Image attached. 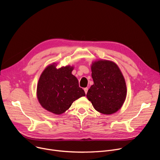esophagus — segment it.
<instances>
[{
  "instance_id": "esophagus-1",
  "label": "esophagus",
  "mask_w": 160,
  "mask_h": 160,
  "mask_svg": "<svg viewBox=\"0 0 160 160\" xmlns=\"http://www.w3.org/2000/svg\"><path fill=\"white\" fill-rule=\"evenodd\" d=\"M84 91H85V94H87V91H88V88H87V87H86V88H84Z\"/></svg>"
}]
</instances>
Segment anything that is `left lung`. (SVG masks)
Listing matches in <instances>:
<instances>
[{"mask_svg": "<svg viewBox=\"0 0 160 160\" xmlns=\"http://www.w3.org/2000/svg\"><path fill=\"white\" fill-rule=\"evenodd\" d=\"M94 84L88 89L87 98L94 109L110 115L122 106L127 94L123 76L118 66L109 61H99L92 65Z\"/></svg>", "mask_w": 160, "mask_h": 160, "instance_id": "1", "label": "left lung"}]
</instances>
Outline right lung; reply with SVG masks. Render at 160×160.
Returning <instances> with one entry per match:
<instances>
[{
	"label": "right lung",
	"instance_id": "add662e5",
	"mask_svg": "<svg viewBox=\"0 0 160 160\" xmlns=\"http://www.w3.org/2000/svg\"><path fill=\"white\" fill-rule=\"evenodd\" d=\"M73 67L56 69L51 64L42 73L37 85V98L42 106L56 115L69 109L73 102L85 96L78 79L72 74Z\"/></svg>",
	"mask_w": 160,
	"mask_h": 160
}]
</instances>
